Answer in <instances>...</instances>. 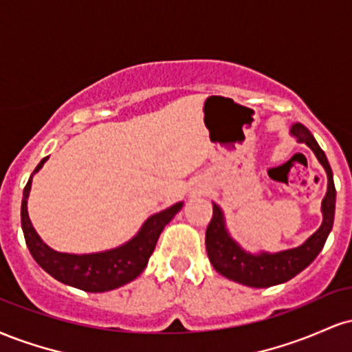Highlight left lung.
<instances>
[{
    "label": "left lung",
    "instance_id": "8db88e82",
    "mask_svg": "<svg viewBox=\"0 0 352 352\" xmlns=\"http://www.w3.org/2000/svg\"><path fill=\"white\" fill-rule=\"evenodd\" d=\"M289 134L296 137L298 142L308 145L328 173V192L321 204V227L296 248L278 253L261 252L253 254L245 252L230 236L227 225H225L223 212L217 204H213V217L207 227V233H205V246H207L210 263L213 265V268L228 280L252 286V288H268V286L280 285V283L292 280L298 273H301L306 266L313 263L333 228L336 188H334L333 170H331L328 159L314 140L313 134L302 124H293Z\"/></svg>",
    "mask_w": 352,
    "mask_h": 352
}]
</instances>
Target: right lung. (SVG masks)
<instances>
[{
    "mask_svg": "<svg viewBox=\"0 0 352 352\" xmlns=\"http://www.w3.org/2000/svg\"><path fill=\"white\" fill-rule=\"evenodd\" d=\"M47 159L50 157H44L38 164L33 175L39 172V168ZM33 175L30 177L26 187H24L21 201V227L28 248L33 254L36 263L41 266L44 272L50 273L52 278L64 285L74 286V288L89 293L111 292V289L135 280L147 266L148 258L155 250L157 240H159L165 225L175 217L177 212H180L182 205H184L179 201L170 208H165L147 218L139 233L127 243L117 246V248L91 254L59 253L50 248L39 238L31 223L30 215H28V197H30Z\"/></svg>",
    "mask_w": 352,
    "mask_h": 352,
    "instance_id": "right-lung-1",
    "label": "right lung"
}]
</instances>
